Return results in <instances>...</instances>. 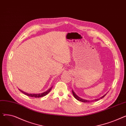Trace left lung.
Here are the masks:
<instances>
[{
  "label": "left lung",
  "instance_id": "left-lung-1",
  "mask_svg": "<svg viewBox=\"0 0 126 126\" xmlns=\"http://www.w3.org/2000/svg\"><path fill=\"white\" fill-rule=\"evenodd\" d=\"M72 94H73V95H74V97L77 99V100H78V101H81V102H84V103H88V102H89L90 101H88V100H84V99H82V98H80V97H79V96H78L76 94H75V92H74V91L73 90H72ZM106 95V94H105V95H104L103 96H102L101 98H97V99H95V100H93L92 101V102H95V101H97L98 100H100L101 98H103Z\"/></svg>",
  "mask_w": 126,
  "mask_h": 126
}]
</instances>
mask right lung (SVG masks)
<instances>
[{
  "label": "right lung",
  "mask_w": 126,
  "mask_h": 126,
  "mask_svg": "<svg viewBox=\"0 0 126 126\" xmlns=\"http://www.w3.org/2000/svg\"><path fill=\"white\" fill-rule=\"evenodd\" d=\"M51 88H52V87L50 88L48 90L43 92V93L39 94H29L26 93V92H24L22 91L21 90H20V89H19V90L21 92H22L23 94H24L28 95V96H31V97H42V96H44L46 95H47L49 93V92L50 91Z\"/></svg>",
  "instance_id": "obj_1"
}]
</instances>
